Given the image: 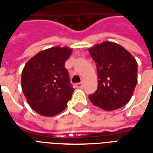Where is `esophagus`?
I'll list each match as a JSON object with an SVG mask.
<instances>
[{
  "instance_id": "obj_1",
  "label": "esophagus",
  "mask_w": 153,
  "mask_h": 153,
  "mask_svg": "<svg viewBox=\"0 0 153 153\" xmlns=\"http://www.w3.org/2000/svg\"><path fill=\"white\" fill-rule=\"evenodd\" d=\"M83 86V83H76V88H82Z\"/></svg>"
}]
</instances>
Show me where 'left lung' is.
<instances>
[{
  "label": "left lung",
  "instance_id": "8db88e82",
  "mask_svg": "<svg viewBox=\"0 0 153 153\" xmlns=\"http://www.w3.org/2000/svg\"><path fill=\"white\" fill-rule=\"evenodd\" d=\"M88 51L97 71V89L88 96L91 102L105 111L125 106L138 82L134 57L120 45L108 41L96 44Z\"/></svg>",
  "mask_w": 153,
  "mask_h": 153
}]
</instances>
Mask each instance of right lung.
Masks as SVG:
<instances>
[{"mask_svg":"<svg viewBox=\"0 0 153 153\" xmlns=\"http://www.w3.org/2000/svg\"><path fill=\"white\" fill-rule=\"evenodd\" d=\"M69 47H54L32 57L22 71L21 87L31 108L43 116H54L66 108L74 91L65 63Z\"/></svg>","mask_w":153,"mask_h":153,"instance_id":"add662e5","label":"right lung"}]
</instances>
